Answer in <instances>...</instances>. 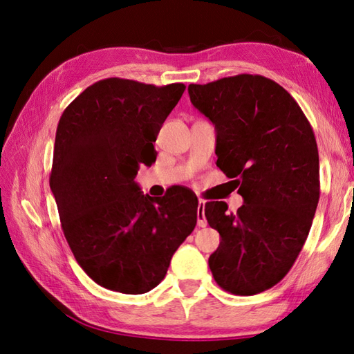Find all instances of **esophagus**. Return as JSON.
<instances>
[{
    "instance_id": "34e87169",
    "label": "esophagus",
    "mask_w": 354,
    "mask_h": 354,
    "mask_svg": "<svg viewBox=\"0 0 354 354\" xmlns=\"http://www.w3.org/2000/svg\"><path fill=\"white\" fill-rule=\"evenodd\" d=\"M205 201L199 199L198 202V227L204 228L207 227V219H205Z\"/></svg>"
}]
</instances>
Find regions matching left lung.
Listing matches in <instances>:
<instances>
[{"mask_svg": "<svg viewBox=\"0 0 354 354\" xmlns=\"http://www.w3.org/2000/svg\"><path fill=\"white\" fill-rule=\"evenodd\" d=\"M189 95L216 129L217 167L236 178L243 205L205 204L221 245L208 265L234 295H255L283 280L303 250L319 201V156L310 123L277 82L239 74Z\"/></svg>", "mask_w": 354, "mask_h": 354, "instance_id": "8db88e82", "label": "left lung"}]
</instances>
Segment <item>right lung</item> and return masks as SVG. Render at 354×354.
<instances>
[{"mask_svg": "<svg viewBox=\"0 0 354 354\" xmlns=\"http://www.w3.org/2000/svg\"><path fill=\"white\" fill-rule=\"evenodd\" d=\"M184 89L103 79L59 120L50 189L74 257L109 290H152L196 227L198 198L189 190L153 199L133 181L140 164L155 162L153 142Z\"/></svg>", "mask_w": 354, "mask_h": 354, "instance_id": "add662e5", "label": "right lung"}]
</instances>
